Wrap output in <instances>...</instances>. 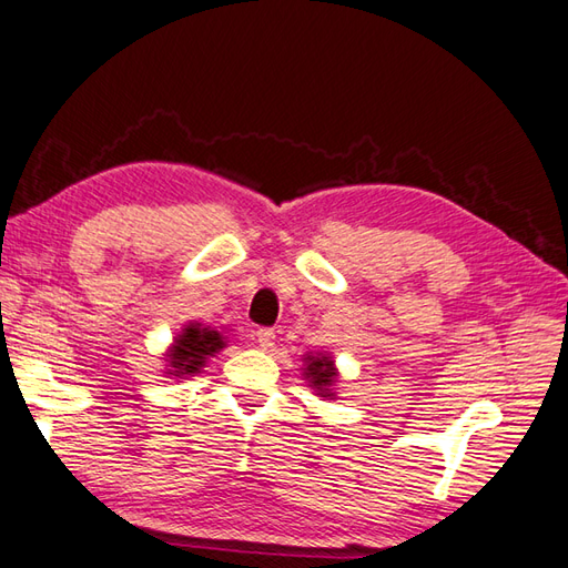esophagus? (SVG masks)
I'll return each instance as SVG.
<instances>
[{
  "instance_id": "1",
  "label": "esophagus",
  "mask_w": 568,
  "mask_h": 568,
  "mask_svg": "<svg viewBox=\"0 0 568 568\" xmlns=\"http://www.w3.org/2000/svg\"><path fill=\"white\" fill-rule=\"evenodd\" d=\"M255 337H257V342H260V347L265 349V352H270V349L274 347V339H276L274 329H270V327H260V329L255 332Z\"/></svg>"
}]
</instances>
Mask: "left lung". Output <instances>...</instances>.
I'll use <instances>...</instances> for the list:
<instances>
[{"mask_svg":"<svg viewBox=\"0 0 568 568\" xmlns=\"http://www.w3.org/2000/svg\"><path fill=\"white\" fill-rule=\"evenodd\" d=\"M337 368H335V358L329 354H308L306 362H303V378L308 381L311 388L315 390V395L321 397H335L332 388H335L337 383Z\"/></svg>","mask_w":568,"mask_h":568,"instance_id":"obj_1","label":"left lung"}]
</instances>
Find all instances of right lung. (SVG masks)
I'll list each match as a JSON object with an SVG mask.
<instances>
[{
	"label": "right lung",
	"instance_id": "obj_1",
	"mask_svg": "<svg viewBox=\"0 0 568 568\" xmlns=\"http://www.w3.org/2000/svg\"><path fill=\"white\" fill-rule=\"evenodd\" d=\"M224 347H226V339L221 332L202 323H187L183 332L173 339L171 349L165 352V362H169L165 373H171L175 378H185V376H192V373H200L206 358L214 356Z\"/></svg>",
	"mask_w": 568,
	"mask_h": 568
}]
</instances>
